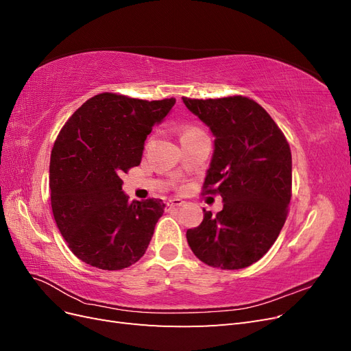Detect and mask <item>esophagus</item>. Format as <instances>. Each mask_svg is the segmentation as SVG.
Wrapping results in <instances>:
<instances>
[{"mask_svg":"<svg viewBox=\"0 0 351 351\" xmlns=\"http://www.w3.org/2000/svg\"><path fill=\"white\" fill-rule=\"evenodd\" d=\"M182 205H184V202L182 199H169L167 202V209H176V208H180Z\"/></svg>","mask_w":351,"mask_h":351,"instance_id":"1","label":"esophagus"}]
</instances>
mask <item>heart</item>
Masks as SVG:
<instances>
[{"label":"heart","mask_w":351,"mask_h":351,"mask_svg":"<svg viewBox=\"0 0 351 351\" xmlns=\"http://www.w3.org/2000/svg\"><path fill=\"white\" fill-rule=\"evenodd\" d=\"M199 129H196V127H186V129H183V133L182 134H186V133H192V132H197Z\"/></svg>","instance_id":"1"}]
</instances>
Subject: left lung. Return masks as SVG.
<instances>
[{"label": "left lung", "mask_w": 351, "mask_h": 351, "mask_svg": "<svg viewBox=\"0 0 351 351\" xmlns=\"http://www.w3.org/2000/svg\"><path fill=\"white\" fill-rule=\"evenodd\" d=\"M209 125L215 151L202 196L219 195L224 208L186 232L195 256L209 267L241 269L258 262L277 240L291 199V151L284 133L247 97L183 98Z\"/></svg>", "instance_id": "8db88e82"}]
</instances>
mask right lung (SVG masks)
Wrapping results in <instances>:
<instances>
[{
  "mask_svg": "<svg viewBox=\"0 0 351 351\" xmlns=\"http://www.w3.org/2000/svg\"><path fill=\"white\" fill-rule=\"evenodd\" d=\"M174 104L104 92L60 130L49 164L52 214L69 249L90 267L124 269L149 246L165 205L129 202L121 176L141 164L147 134Z\"/></svg>",
  "mask_w": 351,
  "mask_h": 351,
  "instance_id": "add662e5",
  "label": "right lung"
}]
</instances>
